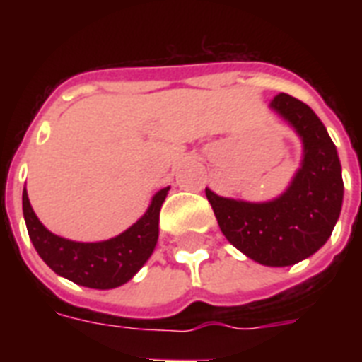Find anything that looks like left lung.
Listing matches in <instances>:
<instances>
[{
  "label": "left lung",
  "instance_id": "obj_1",
  "mask_svg": "<svg viewBox=\"0 0 362 362\" xmlns=\"http://www.w3.org/2000/svg\"><path fill=\"white\" fill-rule=\"evenodd\" d=\"M270 109L303 142V159L281 195L263 203L221 197L206 187L221 233L246 257L264 267H289L314 255L340 218L342 165L323 122L308 105L278 93Z\"/></svg>",
  "mask_w": 362,
  "mask_h": 362
}]
</instances>
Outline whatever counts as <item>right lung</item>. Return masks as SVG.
Instances as JSON below:
<instances>
[{
  "label": "right lung",
  "instance_id": "right-lung-1",
  "mask_svg": "<svg viewBox=\"0 0 362 362\" xmlns=\"http://www.w3.org/2000/svg\"><path fill=\"white\" fill-rule=\"evenodd\" d=\"M169 189H159L129 229L101 242H76L48 231L31 209L25 189L22 210L37 253L56 274L92 289H115L127 284L152 255L159 237V210Z\"/></svg>",
  "mask_w": 362,
  "mask_h": 362
}]
</instances>
